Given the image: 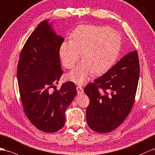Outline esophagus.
<instances>
[{
    "mask_svg": "<svg viewBox=\"0 0 155 155\" xmlns=\"http://www.w3.org/2000/svg\"><path fill=\"white\" fill-rule=\"evenodd\" d=\"M76 89H77V92L78 95H81V94H83L84 93V89H83L81 86H77Z\"/></svg>",
    "mask_w": 155,
    "mask_h": 155,
    "instance_id": "34e87169",
    "label": "esophagus"
}]
</instances>
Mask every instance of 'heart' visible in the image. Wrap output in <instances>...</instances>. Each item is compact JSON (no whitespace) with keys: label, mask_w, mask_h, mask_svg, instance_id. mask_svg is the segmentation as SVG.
<instances>
[{"label":"heart","mask_w":155,"mask_h":155,"mask_svg":"<svg viewBox=\"0 0 155 155\" xmlns=\"http://www.w3.org/2000/svg\"><path fill=\"white\" fill-rule=\"evenodd\" d=\"M121 39L118 32L108 27L80 25L71 34V41H65L59 48L62 64L71 69L80 59L84 60L67 75L69 80L84 85L93 71H107L118 57Z\"/></svg>","instance_id":"obj_1"}]
</instances>
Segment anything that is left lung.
Segmentation results:
<instances>
[{
    "label": "left lung",
    "mask_w": 155,
    "mask_h": 155,
    "mask_svg": "<svg viewBox=\"0 0 155 155\" xmlns=\"http://www.w3.org/2000/svg\"><path fill=\"white\" fill-rule=\"evenodd\" d=\"M139 71L138 54L134 51L86 85L84 92L89 99L86 117L91 129L108 133L124 122L134 106Z\"/></svg>",
    "instance_id": "left-lung-1"
}]
</instances>
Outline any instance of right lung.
<instances>
[{
    "label": "right lung",
    "instance_id": "add662e5",
    "mask_svg": "<svg viewBox=\"0 0 155 155\" xmlns=\"http://www.w3.org/2000/svg\"><path fill=\"white\" fill-rule=\"evenodd\" d=\"M48 20L37 25L22 48L17 78L22 107L29 121L39 130L53 133L65 124V110L77 94L71 81L52 93L63 74L59 48L64 39L57 35Z\"/></svg>",
    "mask_w": 155,
    "mask_h": 155
}]
</instances>
